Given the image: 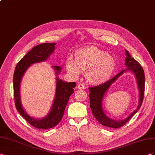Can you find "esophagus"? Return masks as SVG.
Returning <instances> with one entry per match:
<instances>
[{
    "label": "esophagus",
    "instance_id": "esophagus-1",
    "mask_svg": "<svg viewBox=\"0 0 155 155\" xmlns=\"http://www.w3.org/2000/svg\"><path fill=\"white\" fill-rule=\"evenodd\" d=\"M77 87L78 88V89H81V90H84L85 88V86H84L83 84H78L77 85Z\"/></svg>",
    "mask_w": 155,
    "mask_h": 155
}]
</instances>
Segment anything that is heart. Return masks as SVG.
I'll return each instance as SVG.
<instances>
[{"label":"heart","instance_id":"obj_1","mask_svg":"<svg viewBox=\"0 0 155 155\" xmlns=\"http://www.w3.org/2000/svg\"><path fill=\"white\" fill-rule=\"evenodd\" d=\"M65 69L73 78L85 71V78L91 84H101L107 81L116 68V60L107 52L95 47L83 48L76 52L75 58L69 56Z\"/></svg>","mask_w":155,"mask_h":155}]
</instances>
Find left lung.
<instances>
[{
    "label": "left lung",
    "mask_w": 155,
    "mask_h": 155,
    "mask_svg": "<svg viewBox=\"0 0 155 155\" xmlns=\"http://www.w3.org/2000/svg\"><path fill=\"white\" fill-rule=\"evenodd\" d=\"M125 62L126 69L116 75L114 78L110 79L108 82L102 84L99 86L89 87L90 91V108L94 117L101 125L103 126L117 129L124 125L127 122L129 121L132 116L138 112L141 107L143 102L144 91H145V74L143 68L141 65L134 58L131 57L129 51L125 49ZM127 71H130L134 73L137 79V85L139 91V105L135 110L130 116L122 120H115L108 118L104 112L102 108V100L105 93L109 87L117 80V78L123 73Z\"/></svg>",
    "instance_id": "obj_1"
}]
</instances>
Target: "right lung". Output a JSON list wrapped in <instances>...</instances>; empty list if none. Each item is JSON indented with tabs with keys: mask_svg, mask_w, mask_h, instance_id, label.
<instances>
[{
	"mask_svg": "<svg viewBox=\"0 0 155 155\" xmlns=\"http://www.w3.org/2000/svg\"><path fill=\"white\" fill-rule=\"evenodd\" d=\"M55 43H42L32 48L17 64L14 74V93L15 107L20 114L31 125L39 129H47L58 124L64 116L70 96L74 93L76 83L68 82L60 79V66H52L56 77V92L49 112L42 118H35L25 111L21 103V83L25 73L34 64L45 61L54 51Z\"/></svg>",
	"mask_w": 155,
	"mask_h": 155,
	"instance_id": "add662e5",
	"label": "right lung"
}]
</instances>
